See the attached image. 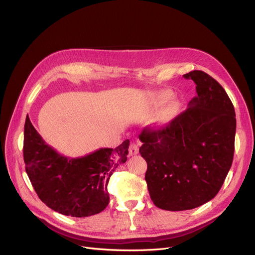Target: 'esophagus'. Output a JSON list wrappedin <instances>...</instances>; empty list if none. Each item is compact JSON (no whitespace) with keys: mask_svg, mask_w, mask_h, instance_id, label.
Instances as JSON below:
<instances>
[{"mask_svg":"<svg viewBox=\"0 0 255 255\" xmlns=\"http://www.w3.org/2000/svg\"><path fill=\"white\" fill-rule=\"evenodd\" d=\"M137 153H138V147H137V145L134 144V143H131V145L129 147V155L132 156V155H135Z\"/></svg>","mask_w":255,"mask_h":255,"instance_id":"obj_1","label":"esophagus"}]
</instances>
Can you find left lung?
Wrapping results in <instances>:
<instances>
[{
  "label": "left lung",
  "mask_w": 255,
  "mask_h": 255,
  "mask_svg": "<svg viewBox=\"0 0 255 255\" xmlns=\"http://www.w3.org/2000/svg\"><path fill=\"white\" fill-rule=\"evenodd\" d=\"M196 85L188 108L165 126L144 128L139 153L153 204L169 211L190 210L211 201L233 161L237 119L227 92L209 74H184Z\"/></svg>",
  "instance_id": "obj_1"
}]
</instances>
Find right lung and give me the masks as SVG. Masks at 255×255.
Instances as JSON below:
<instances>
[{"instance_id": "add662e5", "label": "right lung", "mask_w": 255, "mask_h": 255, "mask_svg": "<svg viewBox=\"0 0 255 255\" xmlns=\"http://www.w3.org/2000/svg\"><path fill=\"white\" fill-rule=\"evenodd\" d=\"M128 148L126 139L116 149L101 148L70 158L47 145L26 117L23 154L27 175L40 200L64 215L86 218L106 208L109 178L127 161Z\"/></svg>"}]
</instances>
